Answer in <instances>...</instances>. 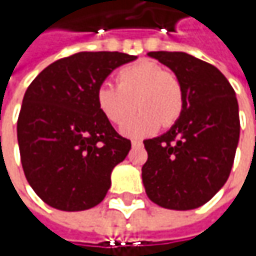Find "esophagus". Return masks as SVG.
Listing matches in <instances>:
<instances>
[{
	"label": "esophagus",
	"mask_w": 256,
	"mask_h": 256,
	"mask_svg": "<svg viewBox=\"0 0 256 256\" xmlns=\"http://www.w3.org/2000/svg\"><path fill=\"white\" fill-rule=\"evenodd\" d=\"M131 144H132L134 148H140V146H142V142H141L140 140H132V141H131Z\"/></svg>",
	"instance_id": "1"
}]
</instances>
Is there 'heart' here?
I'll list each match as a JSON object with an SVG mask.
<instances>
[{
    "label": "heart",
    "mask_w": 256,
    "mask_h": 256,
    "mask_svg": "<svg viewBox=\"0 0 256 256\" xmlns=\"http://www.w3.org/2000/svg\"><path fill=\"white\" fill-rule=\"evenodd\" d=\"M115 84H104L96 91V106L114 125H122L136 108L141 112L124 125L128 136H142L171 126L184 108V86L171 71L152 61H138L115 74Z\"/></svg>",
    "instance_id": "obj_1"
}]
</instances>
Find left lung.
<instances>
[{
    "mask_svg": "<svg viewBox=\"0 0 256 256\" xmlns=\"http://www.w3.org/2000/svg\"><path fill=\"white\" fill-rule=\"evenodd\" d=\"M150 56L170 66L184 86V108L170 131L144 145L148 198L166 210H195L224 186L240 141L235 91L218 68L185 52Z\"/></svg>",
    "mask_w": 256,
    "mask_h": 256,
    "instance_id": "obj_1",
    "label": "left lung"
}]
</instances>
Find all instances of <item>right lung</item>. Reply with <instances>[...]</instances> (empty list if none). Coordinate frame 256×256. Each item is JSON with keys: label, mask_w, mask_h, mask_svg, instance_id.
<instances>
[{"label": "right lung", "mask_w": 256, "mask_h": 256, "mask_svg": "<svg viewBox=\"0 0 256 256\" xmlns=\"http://www.w3.org/2000/svg\"><path fill=\"white\" fill-rule=\"evenodd\" d=\"M124 52H76L35 76L16 122L21 164L35 194L61 211L98 205L111 186V172L131 141L121 136L96 106V91Z\"/></svg>", "instance_id": "obj_1"}]
</instances>
